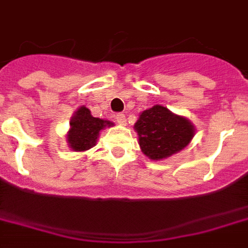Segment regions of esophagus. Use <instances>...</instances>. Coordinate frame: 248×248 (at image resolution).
<instances>
[{
    "label": "esophagus",
    "mask_w": 248,
    "mask_h": 248,
    "mask_svg": "<svg viewBox=\"0 0 248 248\" xmlns=\"http://www.w3.org/2000/svg\"><path fill=\"white\" fill-rule=\"evenodd\" d=\"M115 121H117L119 124H126V115L122 114V113H119V114L115 115Z\"/></svg>",
    "instance_id": "esophagus-1"
}]
</instances>
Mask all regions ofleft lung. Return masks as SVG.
I'll use <instances>...</instances> for the list:
<instances>
[{
    "instance_id": "1",
    "label": "left lung",
    "mask_w": 248,
    "mask_h": 248,
    "mask_svg": "<svg viewBox=\"0 0 248 248\" xmlns=\"http://www.w3.org/2000/svg\"><path fill=\"white\" fill-rule=\"evenodd\" d=\"M139 146L152 160H160L188 146L194 135L193 124L175 115L164 106L155 105L144 110L135 124Z\"/></svg>"
}]
</instances>
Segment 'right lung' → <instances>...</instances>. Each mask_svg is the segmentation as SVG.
<instances>
[{"label":"right lung","mask_w":248,"mask_h":248,"mask_svg":"<svg viewBox=\"0 0 248 248\" xmlns=\"http://www.w3.org/2000/svg\"><path fill=\"white\" fill-rule=\"evenodd\" d=\"M111 122L96 118L91 110L81 106L71 119V130L68 133V143L75 151H85L96 144L97 137L105 126H111Z\"/></svg>","instance_id":"add662e5"}]
</instances>
